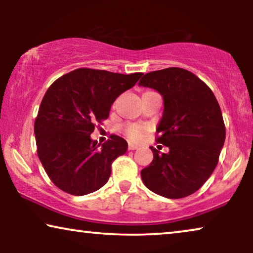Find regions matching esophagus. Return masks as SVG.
Returning <instances> with one entry per match:
<instances>
[{
    "label": "esophagus",
    "mask_w": 253,
    "mask_h": 253,
    "mask_svg": "<svg viewBox=\"0 0 253 253\" xmlns=\"http://www.w3.org/2000/svg\"><path fill=\"white\" fill-rule=\"evenodd\" d=\"M127 148H129L130 151H134V150H137L138 148V146H136V145H129V146H127Z\"/></svg>",
    "instance_id": "34e87169"
}]
</instances>
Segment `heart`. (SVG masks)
<instances>
[{"label": "heart", "instance_id": "obj_1", "mask_svg": "<svg viewBox=\"0 0 253 253\" xmlns=\"http://www.w3.org/2000/svg\"><path fill=\"white\" fill-rule=\"evenodd\" d=\"M153 91H146L144 93V94H146V93H151ZM143 94V95H144ZM148 127L146 126H141V124H126V126H122V131L123 133L126 134V137L129 139L130 141H132V143H138V141H140L143 139L145 132H146Z\"/></svg>", "mask_w": 253, "mask_h": 253}]
</instances>
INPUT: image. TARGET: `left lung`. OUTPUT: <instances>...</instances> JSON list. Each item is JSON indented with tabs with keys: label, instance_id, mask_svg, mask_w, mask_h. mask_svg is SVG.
Returning a JSON list of instances; mask_svg holds the SVG:
<instances>
[{
	"label": "left lung",
	"instance_id": "1",
	"mask_svg": "<svg viewBox=\"0 0 253 253\" xmlns=\"http://www.w3.org/2000/svg\"><path fill=\"white\" fill-rule=\"evenodd\" d=\"M138 85L153 88L164 98L157 141L169 147L168 153L151 147L153 161L141 170V179L166 198L192 195L212 175L226 139L215 95L196 75L181 68L148 72Z\"/></svg>",
	"mask_w": 253,
	"mask_h": 253
}]
</instances>
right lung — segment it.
I'll return each instance as SVG.
<instances>
[{"label":"right lung","instance_id":"1","mask_svg":"<svg viewBox=\"0 0 253 253\" xmlns=\"http://www.w3.org/2000/svg\"><path fill=\"white\" fill-rule=\"evenodd\" d=\"M130 75L81 68L47 89L34 122L38 157L51 182L74 196L94 192L108 181L112 164L127 150L115 134L102 145L91 139L95 123L108 119L113 102L136 85Z\"/></svg>","mask_w":253,"mask_h":253}]
</instances>
